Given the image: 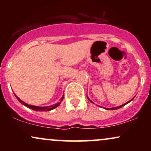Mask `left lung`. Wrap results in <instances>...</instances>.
I'll list each match as a JSON object with an SVG mask.
<instances>
[{
	"label": "left lung",
	"mask_w": 151,
	"mask_h": 151,
	"mask_svg": "<svg viewBox=\"0 0 151 151\" xmlns=\"http://www.w3.org/2000/svg\"><path fill=\"white\" fill-rule=\"evenodd\" d=\"M87 99H88L90 101H91V102H92V103H93V102L92 101H91V100H90V99H89V98L88 97V96H87ZM133 99H134V97H133V98L132 99H131V100H130V101H128V102H126V103H125V104H122V105L119 106H117V107H113V108H105V109H106V110H109V109H111V110H115V109H120V108H121V107H122V106H125L126 104H129V102H131V101H132V100Z\"/></svg>",
	"instance_id": "8db88e82"
}]
</instances>
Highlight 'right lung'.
Returning <instances> with one entry per match:
<instances>
[{
    "label": "right lung",
    "mask_w": 151,
    "mask_h": 151,
    "mask_svg": "<svg viewBox=\"0 0 151 151\" xmlns=\"http://www.w3.org/2000/svg\"><path fill=\"white\" fill-rule=\"evenodd\" d=\"M15 94V93H14ZM15 97L17 98V99L20 102V103L22 104L24 106H27V108L29 109H32V110H35V111H50L52 110V109L57 108V107L59 105L61 104V102L62 101V100L64 99V95L62 96V98L60 99V101H58V103H56L55 104H53V105H51V106H33V105H29L27 104H26L25 102L22 101L21 99H20V98L18 97V96H16V95L15 94Z\"/></svg>",
    "instance_id": "right-lung-1"
}]
</instances>
